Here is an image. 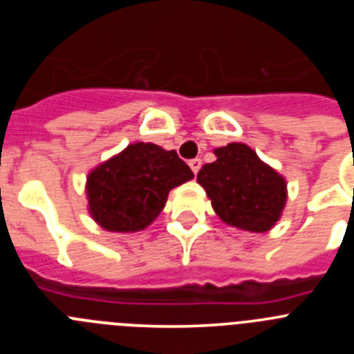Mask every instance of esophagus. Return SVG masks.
<instances>
[{
    "instance_id": "34e87169",
    "label": "esophagus",
    "mask_w": 354,
    "mask_h": 354,
    "mask_svg": "<svg viewBox=\"0 0 354 354\" xmlns=\"http://www.w3.org/2000/svg\"><path fill=\"white\" fill-rule=\"evenodd\" d=\"M189 167H192V170H193V174H198V170H200V167H202V159L200 158H195V159H192V161H189Z\"/></svg>"
}]
</instances>
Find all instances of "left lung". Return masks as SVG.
<instances>
[{
	"instance_id": "obj_1",
	"label": "left lung",
	"mask_w": 354,
	"mask_h": 354,
	"mask_svg": "<svg viewBox=\"0 0 354 354\" xmlns=\"http://www.w3.org/2000/svg\"><path fill=\"white\" fill-rule=\"evenodd\" d=\"M216 161L200 168L212 209L232 227L266 232L278 221L287 200L286 180L245 143H228L214 150Z\"/></svg>"
}]
</instances>
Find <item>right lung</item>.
Returning a JSON list of instances; mask_svg holds the SVG:
<instances>
[{
	"label": "right lung",
	"mask_w": 354,
	"mask_h": 354,
	"mask_svg": "<svg viewBox=\"0 0 354 354\" xmlns=\"http://www.w3.org/2000/svg\"><path fill=\"white\" fill-rule=\"evenodd\" d=\"M189 179L192 168L175 150L133 143L88 175V209L109 232L142 230L162 211L170 189Z\"/></svg>",
	"instance_id": "1"
}]
</instances>
